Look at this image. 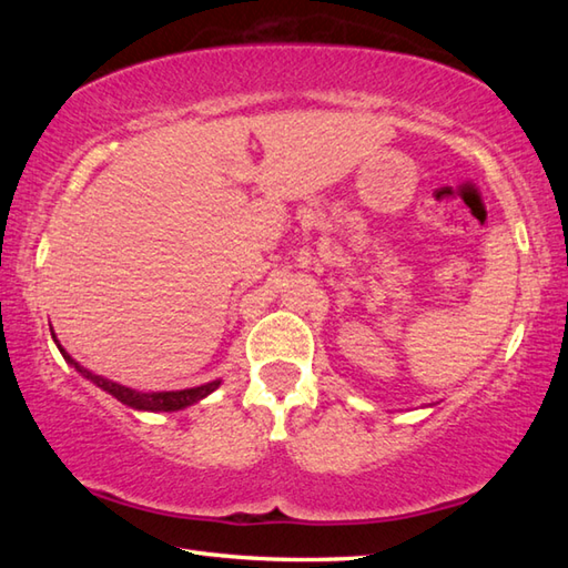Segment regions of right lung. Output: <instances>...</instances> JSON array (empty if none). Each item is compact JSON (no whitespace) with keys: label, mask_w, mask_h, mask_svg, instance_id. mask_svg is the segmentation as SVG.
I'll list each match as a JSON object with an SVG mask.
<instances>
[{"label":"right lung","mask_w":568,"mask_h":568,"mask_svg":"<svg viewBox=\"0 0 568 568\" xmlns=\"http://www.w3.org/2000/svg\"><path fill=\"white\" fill-rule=\"evenodd\" d=\"M53 342L60 348V354H63V358L68 361V364L75 366V371L82 373L84 378L92 381L94 385H98V388L106 390L112 397H116L119 403H124V405L134 407V409H146V413H175V409H183L187 405H195V403L202 400V397H207L210 393H214L216 388H220V383H222V381H212V383L197 385V388H185V390L141 393V390H134V388H126V385H122V383H114L110 378L98 376V373H92L88 368H82L78 361L72 358L63 346H60V342L55 339V334H53Z\"/></svg>","instance_id":"1"}]
</instances>
